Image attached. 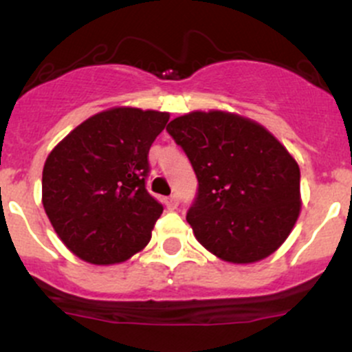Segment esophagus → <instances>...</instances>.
Returning a JSON list of instances; mask_svg holds the SVG:
<instances>
[{"label": "esophagus", "instance_id": "esophagus-1", "mask_svg": "<svg viewBox=\"0 0 352 352\" xmlns=\"http://www.w3.org/2000/svg\"><path fill=\"white\" fill-rule=\"evenodd\" d=\"M165 206L168 210H175L179 207V197L177 195H170V197L165 199Z\"/></svg>", "mask_w": 352, "mask_h": 352}]
</instances>
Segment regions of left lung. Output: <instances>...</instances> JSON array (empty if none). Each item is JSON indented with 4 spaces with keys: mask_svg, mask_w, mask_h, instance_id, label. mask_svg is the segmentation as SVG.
I'll return each mask as SVG.
<instances>
[{
    "mask_svg": "<svg viewBox=\"0 0 352 352\" xmlns=\"http://www.w3.org/2000/svg\"><path fill=\"white\" fill-rule=\"evenodd\" d=\"M168 135L197 177L187 223L197 241L229 263L278 250L300 214V168L268 129L224 111L170 121Z\"/></svg>",
    "mask_w": 352,
    "mask_h": 352,
    "instance_id": "8db88e82",
    "label": "left lung"
}]
</instances>
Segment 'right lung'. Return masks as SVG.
Returning <instances> with one entry per match:
<instances>
[{
  "label": "right lung",
  "mask_w": 352,
  "mask_h": 352,
  "mask_svg": "<svg viewBox=\"0 0 352 352\" xmlns=\"http://www.w3.org/2000/svg\"><path fill=\"white\" fill-rule=\"evenodd\" d=\"M168 113L114 108L94 114L50 151L42 202L65 246L92 265L146 246L164 206L146 190L148 151Z\"/></svg>",
  "instance_id": "add662e5"
}]
</instances>
